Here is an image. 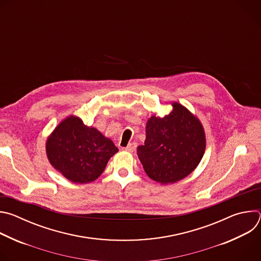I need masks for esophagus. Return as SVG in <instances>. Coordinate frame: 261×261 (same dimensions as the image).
I'll return each instance as SVG.
<instances>
[{
	"label": "esophagus",
	"mask_w": 261,
	"mask_h": 261,
	"mask_svg": "<svg viewBox=\"0 0 261 261\" xmlns=\"http://www.w3.org/2000/svg\"><path fill=\"white\" fill-rule=\"evenodd\" d=\"M135 148H136V143H135V142H131V143H129V144L124 148V150L127 151V152L132 153V152L135 151Z\"/></svg>",
	"instance_id": "esophagus-1"
}]
</instances>
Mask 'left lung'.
I'll return each mask as SVG.
<instances>
[{"instance_id": "8db88e82", "label": "left lung", "mask_w": 261, "mask_h": 261, "mask_svg": "<svg viewBox=\"0 0 261 261\" xmlns=\"http://www.w3.org/2000/svg\"><path fill=\"white\" fill-rule=\"evenodd\" d=\"M205 151V134L200 121L177 102L163 118L152 116L146 122L145 140L137 155L145 173L162 185L189 175Z\"/></svg>"}]
</instances>
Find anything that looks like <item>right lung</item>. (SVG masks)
Instances as JSON below:
<instances>
[{
	"label": "right lung",
	"instance_id": "add662e5",
	"mask_svg": "<svg viewBox=\"0 0 261 261\" xmlns=\"http://www.w3.org/2000/svg\"><path fill=\"white\" fill-rule=\"evenodd\" d=\"M119 148L94 127L75 116L63 120L46 140L50 164L67 179L87 184L98 178Z\"/></svg>",
	"mask_w": 261,
	"mask_h": 261
}]
</instances>
